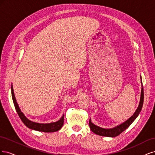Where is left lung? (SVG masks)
I'll return each mask as SVG.
<instances>
[{
  "label": "left lung",
  "instance_id": "1",
  "mask_svg": "<svg viewBox=\"0 0 155 155\" xmlns=\"http://www.w3.org/2000/svg\"><path fill=\"white\" fill-rule=\"evenodd\" d=\"M143 99H144V93H143V88L142 86V91H141V97H140V101L139 104V106L138 107V109H137V110L135 111L134 114L131 116L129 120H127L124 124L117 126L114 128L109 129L101 128L100 127L95 125L94 124H93L91 122V121L90 120H89V126H90L91 130L94 133H95L97 135L103 136V137H117V136L120 134L127 128H128L130 125V124L134 121V120L137 118V116L139 115L140 111L142 110V108L143 104Z\"/></svg>",
  "mask_w": 155,
  "mask_h": 155
}]
</instances>
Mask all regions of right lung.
Wrapping results in <instances>:
<instances>
[{"mask_svg":"<svg viewBox=\"0 0 155 155\" xmlns=\"http://www.w3.org/2000/svg\"><path fill=\"white\" fill-rule=\"evenodd\" d=\"M11 89H12V99H13V104H14V106H15L16 111L22 122L24 123V124L27 127H28L31 129H34L35 130L41 131V132H45V133L55 132V131L59 130V129H61V128L62 127L64 123V115L61 117V118L59 120L56 121V122L50 123V124H45L33 122V121L26 118V116L23 114L22 112L21 111L19 107H18V105L15 100V95H14L12 85L11 87Z\"/></svg>","mask_w":155,"mask_h":155,"instance_id":"obj_1","label":"right lung"}]
</instances>
